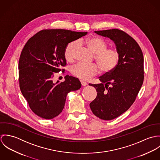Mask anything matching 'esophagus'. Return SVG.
<instances>
[{
	"label": "esophagus",
	"mask_w": 160,
	"mask_h": 160,
	"mask_svg": "<svg viewBox=\"0 0 160 160\" xmlns=\"http://www.w3.org/2000/svg\"><path fill=\"white\" fill-rule=\"evenodd\" d=\"M81 84L82 86H86L88 85V83L84 81H81Z\"/></svg>",
	"instance_id": "34e87169"
}]
</instances>
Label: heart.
Listing matches in <instances>:
<instances>
[{
	"label": "heart",
	"mask_w": 160,
	"mask_h": 160,
	"mask_svg": "<svg viewBox=\"0 0 160 160\" xmlns=\"http://www.w3.org/2000/svg\"><path fill=\"white\" fill-rule=\"evenodd\" d=\"M79 42L84 44L95 55L94 59L98 67L93 64L77 63L71 68V72L74 76L82 80H88L98 73V67L102 72L107 74L112 72L119 65V52L116 49L108 48L107 43L102 39L92 37L84 41H79ZM78 46V41H72L66 47L64 55L68 62H71L74 60Z\"/></svg>",
	"instance_id": "1"
}]
</instances>
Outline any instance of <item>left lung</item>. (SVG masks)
Segmentation results:
<instances>
[{"label": "left lung", "mask_w": 160, "mask_h": 160, "mask_svg": "<svg viewBox=\"0 0 160 160\" xmlns=\"http://www.w3.org/2000/svg\"><path fill=\"white\" fill-rule=\"evenodd\" d=\"M95 32L112 40L120 53L118 67L91 84L97 92L90 103L92 112L103 120H112L126 112L134 102L144 78L143 56L137 42L123 31L112 29Z\"/></svg>", "instance_id": "1"}]
</instances>
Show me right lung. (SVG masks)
<instances>
[{"label":"right lung","mask_w":160,"mask_h":160,"mask_svg":"<svg viewBox=\"0 0 160 160\" xmlns=\"http://www.w3.org/2000/svg\"><path fill=\"white\" fill-rule=\"evenodd\" d=\"M87 33L44 29L31 37L23 47L18 64L20 88L31 110L39 117L51 119L57 116L64 108L67 94L81 88L76 78L67 75L65 81L56 83L52 78L67 64L64 55L67 46Z\"/></svg>","instance_id":"1"}]
</instances>
